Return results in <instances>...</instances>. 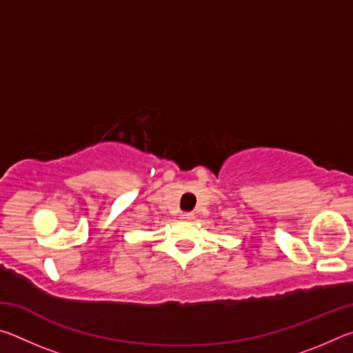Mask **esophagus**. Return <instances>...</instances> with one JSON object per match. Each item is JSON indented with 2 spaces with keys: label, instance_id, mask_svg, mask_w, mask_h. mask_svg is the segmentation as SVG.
I'll list each match as a JSON object with an SVG mask.
<instances>
[{
  "label": "esophagus",
  "instance_id": "1",
  "mask_svg": "<svg viewBox=\"0 0 353 353\" xmlns=\"http://www.w3.org/2000/svg\"><path fill=\"white\" fill-rule=\"evenodd\" d=\"M182 219H194V213L193 212H183L181 214Z\"/></svg>",
  "mask_w": 353,
  "mask_h": 353
}]
</instances>
